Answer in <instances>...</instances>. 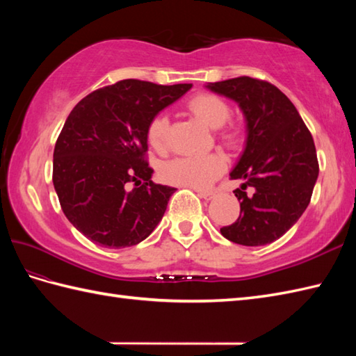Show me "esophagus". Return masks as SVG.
Segmentation results:
<instances>
[{
	"mask_svg": "<svg viewBox=\"0 0 356 356\" xmlns=\"http://www.w3.org/2000/svg\"><path fill=\"white\" fill-rule=\"evenodd\" d=\"M197 193H199L200 197L205 199V200H213L217 195V191H197Z\"/></svg>",
	"mask_w": 356,
	"mask_h": 356,
	"instance_id": "34e87169",
	"label": "esophagus"
}]
</instances>
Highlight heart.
Wrapping results in <instances>:
<instances>
[{
	"instance_id": "1",
	"label": "heart",
	"mask_w": 356,
	"mask_h": 356,
	"mask_svg": "<svg viewBox=\"0 0 356 356\" xmlns=\"http://www.w3.org/2000/svg\"><path fill=\"white\" fill-rule=\"evenodd\" d=\"M188 108L203 124L211 128H220V139L226 147H236L240 139V130L234 122H228L231 108L220 96L211 93L195 95L188 101ZM170 130V118L166 113H157L147 127V139L151 148L159 153L166 149V138ZM226 170V159L218 153L200 156H180L165 162L161 176L171 185L205 190Z\"/></svg>"
}]
</instances>
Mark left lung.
Masks as SVG:
<instances>
[{
  "label": "left lung",
  "mask_w": 356,
  "mask_h": 356,
  "mask_svg": "<svg viewBox=\"0 0 356 356\" xmlns=\"http://www.w3.org/2000/svg\"><path fill=\"white\" fill-rule=\"evenodd\" d=\"M236 101L246 118V147L231 179L240 216L222 236L243 246H261L289 231L305 213L318 177L311 131L295 105L268 81L240 76L207 86ZM249 187L252 194L245 193Z\"/></svg>",
  "instance_id": "8db88e82"
}]
</instances>
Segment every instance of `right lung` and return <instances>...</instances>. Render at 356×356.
<instances>
[{
	"label": "right lung",
	"instance_id": "obj_1",
	"mask_svg": "<svg viewBox=\"0 0 356 356\" xmlns=\"http://www.w3.org/2000/svg\"><path fill=\"white\" fill-rule=\"evenodd\" d=\"M190 88L124 79L70 111L53 151V185L65 217L93 243L134 246L162 220L176 188L151 180L147 127Z\"/></svg>",
	"mask_w": 356,
	"mask_h": 356
}]
</instances>
